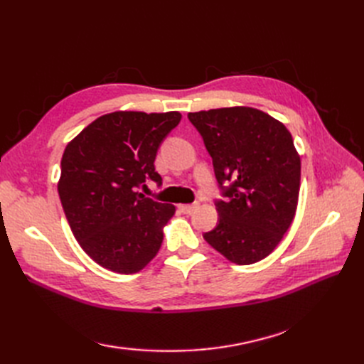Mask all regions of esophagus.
I'll return each instance as SVG.
<instances>
[{"instance_id":"esophagus-1","label":"esophagus","mask_w":364,"mask_h":364,"mask_svg":"<svg viewBox=\"0 0 364 364\" xmlns=\"http://www.w3.org/2000/svg\"><path fill=\"white\" fill-rule=\"evenodd\" d=\"M197 203H193V205H179V209L183 213V214H191L193 211H196L197 209Z\"/></svg>"}]
</instances>
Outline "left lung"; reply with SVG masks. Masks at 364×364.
<instances>
[{
  "label": "left lung",
  "mask_w": 364,
  "mask_h": 364,
  "mask_svg": "<svg viewBox=\"0 0 364 364\" xmlns=\"http://www.w3.org/2000/svg\"><path fill=\"white\" fill-rule=\"evenodd\" d=\"M188 118L228 197L215 202L218 225L203 238L240 266L264 259L291 226L299 199L301 156L291 134L277 118L247 106L190 112Z\"/></svg>",
  "instance_id": "1"
}]
</instances>
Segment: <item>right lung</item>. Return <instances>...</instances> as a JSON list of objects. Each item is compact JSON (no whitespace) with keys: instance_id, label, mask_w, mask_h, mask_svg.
Here are the masks:
<instances>
[{"instance_id":"1","label":"right lung","mask_w":364,"mask_h":364,"mask_svg":"<svg viewBox=\"0 0 364 364\" xmlns=\"http://www.w3.org/2000/svg\"><path fill=\"white\" fill-rule=\"evenodd\" d=\"M181 118L176 111L111 112L65 149L58 182L63 211L80 247L102 267L138 273L159 252L176 208L138 188L147 179L161 185L156 153Z\"/></svg>"}]
</instances>
